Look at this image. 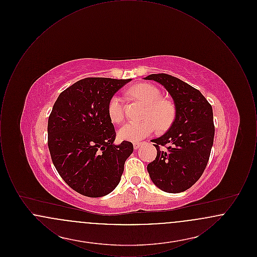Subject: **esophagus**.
Segmentation results:
<instances>
[{
  "label": "esophagus",
  "instance_id": "34e87169",
  "mask_svg": "<svg viewBox=\"0 0 257 257\" xmlns=\"http://www.w3.org/2000/svg\"><path fill=\"white\" fill-rule=\"evenodd\" d=\"M142 143H139V142H136V143H134V148L137 150V149H139L140 148V147H142Z\"/></svg>",
  "mask_w": 257,
  "mask_h": 257
}]
</instances>
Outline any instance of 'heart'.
<instances>
[{
	"mask_svg": "<svg viewBox=\"0 0 257 257\" xmlns=\"http://www.w3.org/2000/svg\"><path fill=\"white\" fill-rule=\"evenodd\" d=\"M133 97L147 105L142 121H128L118 130L120 139L130 142H139L160 130L171 127L175 117V108L171 101L162 99L161 91L149 84H139L130 89ZM108 113L112 122H121L124 118L122 98L114 94L108 103Z\"/></svg>",
	"mask_w": 257,
	"mask_h": 257,
	"instance_id": "obj_1",
	"label": "heart"
}]
</instances>
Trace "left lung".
I'll use <instances>...</instances> for the list:
<instances>
[{"label": "left lung", "mask_w": 257, "mask_h": 257, "mask_svg": "<svg viewBox=\"0 0 257 257\" xmlns=\"http://www.w3.org/2000/svg\"><path fill=\"white\" fill-rule=\"evenodd\" d=\"M145 79L164 86L175 106L171 128L151 141L157 156L147 171L162 191L181 193L196 183L207 166L215 135L212 106L199 90L176 77L151 74Z\"/></svg>", "instance_id": "1"}]
</instances>
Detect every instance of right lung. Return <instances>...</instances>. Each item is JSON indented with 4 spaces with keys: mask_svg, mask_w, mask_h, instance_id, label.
<instances>
[{
    "mask_svg": "<svg viewBox=\"0 0 257 257\" xmlns=\"http://www.w3.org/2000/svg\"><path fill=\"white\" fill-rule=\"evenodd\" d=\"M132 79L86 78L63 90L48 119V147L56 170L83 196L100 197L118 185L132 143L113 144L110 98Z\"/></svg>",
    "mask_w": 257,
    "mask_h": 257,
    "instance_id": "add662e5",
    "label": "right lung"
}]
</instances>
